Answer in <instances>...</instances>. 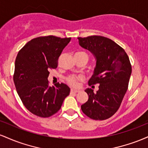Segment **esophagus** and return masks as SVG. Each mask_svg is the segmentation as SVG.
I'll return each mask as SVG.
<instances>
[{"mask_svg":"<svg viewBox=\"0 0 148 148\" xmlns=\"http://www.w3.org/2000/svg\"><path fill=\"white\" fill-rule=\"evenodd\" d=\"M79 90H74V89H71L70 92L71 93H77L79 92Z\"/></svg>","mask_w":148,"mask_h":148,"instance_id":"esophagus-1","label":"esophagus"}]
</instances>
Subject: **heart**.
Wrapping results in <instances>:
<instances>
[{
  "instance_id": "obj_1",
  "label": "heart",
  "mask_w": 148,
  "mask_h": 148,
  "mask_svg": "<svg viewBox=\"0 0 148 148\" xmlns=\"http://www.w3.org/2000/svg\"><path fill=\"white\" fill-rule=\"evenodd\" d=\"M78 53H84L86 54L85 52H79ZM87 55V54H86ZM82 79V77L81 76H76L74 75H69L66 78V81L68 84L70 85V86H73V87H76L78 86V84H79V81Z\"/></svg>"
}]
</instances>
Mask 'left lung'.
Returning a JSON list of instances; mask_svg holds the SVG:
<instances>
[{
    "label": "left lung",
    "mask_w": 148,
    "mask_h": 148,
    "mask_svg": "<svg viewBox=\"0 0 148 148\" xmlns=\"http://www.w3.org/2000/svg\"><path fill=\"white\" fill-rule=\"evenodd\" d=\"M78 40L80 46L90 51L96 59L94 74L88 84H99L96 93L91 88L85 90L89 97L81 105V110L93 120H106L116 113L128 89L132 74L130 59L121 47L107 37L92 35Z\"/></svg>",
    "instance_id": "8db88e82"
}]
</instances>
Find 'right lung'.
<instances>
[{
	"label": "right lung",
	"mask_w": 148,
	"mask_h": 148,
	"mask_svg": "<svg viewBox=\"0 0 148 148\" xmlns=\"http://www.w3.org/2000/svg\"><path fill=\"white\" fill-rule=\"evenodd\" d=\"M71 37L53 35L31 40L16 58L13 79L25 108L41 118H49L60 109L70 88L66 84L49 86V70L56 69L61 53Z\"/></svg>",
	"instance_id": "add662e5"
}]
</instances>
